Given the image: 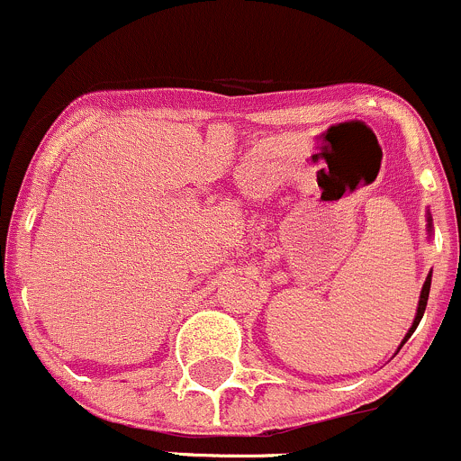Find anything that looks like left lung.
Wrapping results in <instances>:
<instances>
[{"label": "left lung", "mask_w": 461, "mask_h": 461, "mask_svg": "<svg viewBox=\"0 0 461 461\" xmlns=\"http://www.w3.org/2000/svg\"><path fill=\"white\" fill-rule=\"evenodd\" d=\"M428 294H430V276H428V277H426V282H423V289H421V298H419V307H417V316H414V322H412V327H410L408 336H405V339H403V343H405V340H408V339H410V336H412V331H414V330H417L419 321H421L423 312H426Z\"/></svg>", "instance_id": "left-lung-1"}]
</instances>
